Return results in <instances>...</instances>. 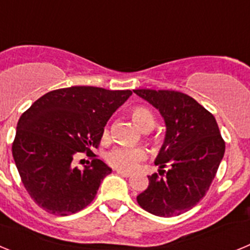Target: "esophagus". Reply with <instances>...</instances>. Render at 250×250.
<instances>
[{
  "label": "esophagus",
  "instance_id": "34e87169",
  "mask_svg": "<svg viewBox=\"0 0 250 250\" xmlns=\"http://www.w3.org/2000/svg\"><path fill=\"white\" fill-rule=\"evenodd\" d=\"M116 173H118L119 175H121V176H125V178H129V176H131V173H129V171H125V170L119 169Z\"/></svg>",
  "mask_w": 250,
  "mask_h": 250
}]
</instances>
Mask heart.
Returning <instances> with one entry per match:
<instances>
[{
    "label": "heart",
    "instance_id": "heart-1",
    "mask_svg": "<svg viewBox=\"0 0 250 250\" xmlns=\"http://www.w3.org/2000/svg\"><path fill=\"white\" fill-rule=\"evenodd\" d=\"M131 116L134 123L140 127L141 130L146 129L149 126H154V116L151 112L143 106L134 107L131 111ZM109 130L105 129L104 135H107ZM146 154L143 149L139 147H127V146H116L111 150L106 156V160L116 169L125 170V171H131L138 167L141 160H144Z\"/></svg>",
    "mask_w": 250,
    "mask_h": 250
}]
</instances>
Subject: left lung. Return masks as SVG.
<instances>
[{"label":"left lung","instance_id":"1","mask_svg":"<svg viewBox=\"0 0 250 250\" xmlns=\"http://www.w3.org/2000/svg\"><path fill=\"white\" fill-rule=\"evenodd\" d=\"M159 110L165 121V139L155 159L160 169L149 178L139 205L158 216L190 210L209 190L224 156L225 143L215 118L187 94L170 90H134Z\"/></svg>","mask_w":250,"mask_h":250}]
</instances>
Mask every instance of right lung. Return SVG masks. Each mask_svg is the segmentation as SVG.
Here are the masks:
<instances>
[{"mask_svg": "<svg viewBox=\"0 0 250 250\" xmlns=\"http://www.w3.org/2000/svg\"><path fill=\"white\" fill-rule=\"evenodd\" d=\"M131 94L71 86L47 92L21 115L12 155L39 207L55 215H70L94 200L111 167L94 155L79 169L75 158L99 146L106 123Z\"/></svg>", "mask_w": 250, "mask_h": 250, "instance_id": "add662e5", "label": "right lung"}]
</instances>
